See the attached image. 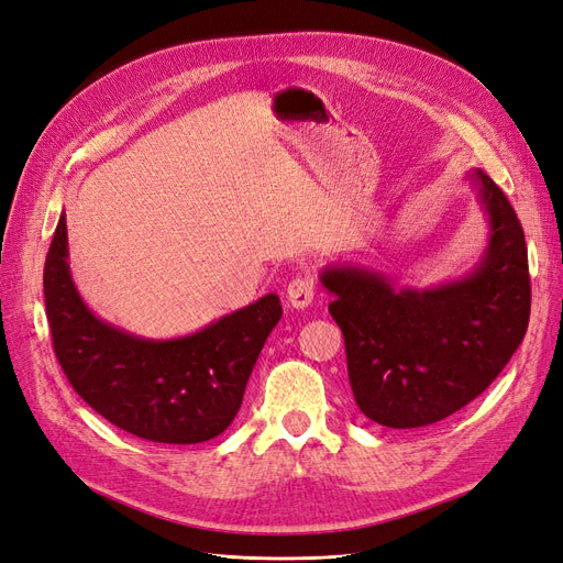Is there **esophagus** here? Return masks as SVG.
<instances>
[{"label": "esophagus", "mask_w": 563, "mask_h": 563, "mask_svg": "<svg viewBox=\"0 0 563 563\" xmlns=\"http://www.w3.org/2000/svg\"><path fill=\"white\" fill-rule=\"evenodd\" d=\"M313 297H316V283L308 274L297 276L295 280H289V285H287L289 306L297 308V310H303V308L313 303Z\"/></svg>", "instance_id": "34e87169"}]
</instances>
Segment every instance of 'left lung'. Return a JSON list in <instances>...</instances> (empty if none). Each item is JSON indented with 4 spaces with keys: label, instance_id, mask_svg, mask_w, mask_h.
Masks as SVG:
<instances>
[{
    "label": "left lung",
    "instance_id": "left-lung-1",
    "mask_svg": "<svg viewBox=\"0 0 563 563\" xmlns=\"http://www.w3.org/2000/svg\"><path fill=\"white\" fill-rule=\"evenodd\" d=\"M487 218L485 253L464 278L397 287L376 268L329 264L320 283L345 339L360 410L391 429L427 427L471 404L522 343L531 310L522 224L498 185L471 169Z\"/></svg>",
    "mask_w": 563,
    "mask_h": 563
}]
</instances>
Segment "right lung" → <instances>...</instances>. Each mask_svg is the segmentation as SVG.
Segmentation results:
<instances>
[{
    "mask_svg": "<svg viewBox=\"0 0 563 563\" xmlns=\"http://www.w3.org/2000/svg\"><path fill=\"white\" fill-rule=\"evenodd\" d=\"M57 362L78 397L139 439L211 441L234 422L250 373L283 316L278 295L178 339H143L101 320L78 295L59 216L44 268Z\"/></svg>",
    "mask_w": 563,
    "mask_h": 563,
    "instance_id": "right-lung-1",
    "label": "right lung"
}]
</instances>
